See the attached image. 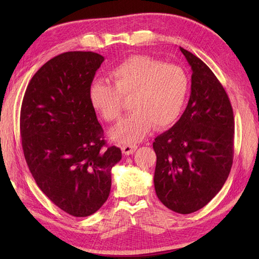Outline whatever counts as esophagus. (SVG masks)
I'll list each match as a JSON object with an SVG mask.
<instances>
[{
    "mask_svg": "<svg viewBox=\"0 0 259 259\" xmlns=\"http://www.w3.org/2000/svg\"><path fill=\"white\" fill-rule=\"evenodd\" d=\"M137 148H138L137 145H123L122 146V151H123L124 154L130 155L132 153H134Z\"/></svg>",
    "mask_w": 259,
    "mask_h": 259,
    "instance_id": "obj_1",
    "label": "esophagus"
}]
</instances>
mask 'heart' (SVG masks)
<instances>
[{
  "label": "heart",
  "instance_id": "obj_1",
  "mask_svg": "<svg viewBox=\"0 0 259 259\" xmlns=\"http://www.w3.org/2000/svg\"><path fill=\"white\" fill-rule=\"evenodd\" d=\"M113 85L94 82L90 99L94 109L108 122L120 120L123 100L131 98V113L111 135L122 144L142 140L152 126L164 128L182 113L189 92V77L176 65L145 55L132 56L110 71Z\"/></svg>",
  "mask_w": 259,
  "mask_h": 259
}]
</instances>
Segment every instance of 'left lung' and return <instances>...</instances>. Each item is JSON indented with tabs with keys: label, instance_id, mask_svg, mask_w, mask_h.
Instances as JSON below:
<instances>
[{
	"label": "left lung",
	"instance_id": "left-lung-1",
	"mask_svg": "<svg viewBox=\"0 0 259 259\" xmlns=\"http://www.w3.org/2000/svg\"><path fill=\"white\" fill-rule=\"evenodd\" d=\"M192 70L191 94L175 125L154 139V188L179 214L204 207L221 191L233 161L234 120L228 95L211 70L179 48Z\"/></svg>",
	"mask_w": 259,
	"mask_h": 259
}]
</instances>
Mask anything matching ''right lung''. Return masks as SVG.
<instances>
[{
    "label": "right lung",
    "mask_w": 259,
    "mask_h": 259,
    "mask_svg": "<svg viewBox=\"0 0 259 259\" xmlns=\"http://www.w3.org/2000/svg\"><path fill=\"white\" fill-rule=\"evenodd\" d=\"M105 58L67 52L32 76L20 111L21 145L36 185L55 205L74 217L97 211L111 189L120 148L107 147L90 99Z\"/></svg>",
    "instance_id": "add662e5"
}]
</instances>
